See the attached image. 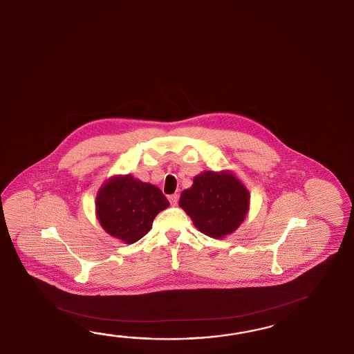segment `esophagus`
Masks as SVG:
<instances>
[{"mask_svg":"<svg viewBox=\"0 0 354 354\" xmlns=\"http://www.w3.org/2000/svg\"><path fill=\"white\" fill-rule=\"evenodd\" d=\"M168 200H169L172 206H176V205L178 203V194H171V196H168Z\"/></svg>","mask_w":354,"mask_h":354,"instance_id":"1","label":"esophagus"}]
</instances>
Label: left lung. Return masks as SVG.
Instances as JSON below:
<instances>
[{"instance_id":"obj_1","label":"left lung","mask_w":354,"mask_h":354,"mask_svg":"<svg viewBox=\"0 0 354 354\" xmlns=\"http://www.w3.org/2000/svg\"><path fill=\"white\" fill-rule=\"evenodd\" d=\"M249 192L229 172H203L185 189L180 206L205 235L220 239L235 231L249 209Z\"/></svg>"}]
</instances>
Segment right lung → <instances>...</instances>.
<instances>
[{"label": "right lung", "instance_id": "add662e5", "mask_svg": "<svg viewBox=\"0 0 354 354\" xmlns=\"http://www.w3.org/2000/svg\"><path fill=\"white\" fill-rule=\"evenodd\" d=\"M169 202L160 188L133 178L114 177L97 197V215L102 227L124 243H137L152 229L154 217Z\"/></svg>", "mask_w": 354, "mask_h": 354}]
</instances>
